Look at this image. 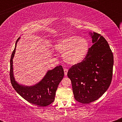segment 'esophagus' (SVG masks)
<instances>
[{
  "label": "esophagus",
  "instance_id": "34e87169",
  "mask_svg": "<svg viewBox=\"0 0 122 122\" xmlns=\"http://www.w3.org/2000/svg\"><path fill=\"white\" fill-rule=\"evenodd\" d=\"M64 73H65V76H66L67 73H68V69H66V68H64Z\"/></svg>",
  "mask_w": 122,
  "mask_h": 122
}]
</instances>
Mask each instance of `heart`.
I'll list each match as a JSON object with an SVG mask.
<instances>
[{
  "label": "heart",
  "mask_w": 122,
  "mask_h": 122,
  "mask_svg": "<svg viewBox=\"0 0 122 122\" xmlns=\"http://www.w3.org/2000/svg\"><path fill=\"white\" fill-rule=\"evenodd\" d=\"M87 39L76 36H69L60 40L55 48L63 53V59L69 65H77L85 59L89 50Z\"/></svg>",
  "instance_id": "b5f03b06"
}]
</instances>
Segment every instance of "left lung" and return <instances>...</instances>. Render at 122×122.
Instances as JSON below:
<instances>
[{"label": "left lung", "mask_w": 122, "mask_h": 122, "mask_svg": "<svg viewBox=\"0 0 122 122\" xmlns=\"http://www.w3.org/2000/svg\"><path fill=\"white\" fill-rule=\"evenodd\" d=\"M92 45L82 62L68 72L76 100L87 104L97 100L107 90L112 78L114 56L106 39L91 33Z\"/></svg>", "instance_id": "obj_1"}]
</instances>
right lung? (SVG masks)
Here are the masks:
<instances>
[{"label":"right lung","mask_w":122,"mask_h":122,"mask_svg":"<svg viewBox=\"0 0 122 122\" xmlns=\"http://www.w3.org/2000/svg\"><path fill=\"white\" fill-rule=\"evenodd\" d=\"M19 38L16 41L10 58V76L11 84L18 94L29 103L41 107L49 106L54 102L58 84L64 77V72L62 66H57L53 70L49 71L43 79L34 86H27L18 84L14 77L12 59L14 56L16 43Z\"/></svg>","instance_id":"right-lung-1"}]
</instances>
